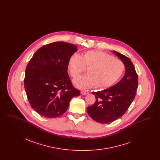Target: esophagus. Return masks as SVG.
Here are the masks:
<instances>
[{"mask_svg": "<svg viewBox=\"0 0 160 160\" xmlns=\"http://www.w3.org/2000/svg\"><path fill=\"white\" fill-rule=\"evenodd\" d=\"M88 93H89V92L86 91H81V94H82V95H87V94H88Z\"/></svg>", "mask_w": 160, "mask_h": 160, "instance_id": "esophagus-1", "label": "esophagus"}]
</instances>
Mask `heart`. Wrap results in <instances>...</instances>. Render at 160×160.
<instances>
[{"label":"heart","instance_id":"1","mask_svg":"<svg viewBox=\"0 0 160 160\" xmlns=\"http://www.w3.org/2000/svg\"><path fill=\"white\" fill-rule=\"evenodd\" d=\"M68 67L73 78L78 76L84 67H88L87 74L74 80V84L80 89L90 88L94 85L99 88L110 87L120 78L125 69L122 61L99 50L88 51L82 56L76 53L72 54Z\"/></svg>","mask_w":160,"mask_h":160}]
</instances>
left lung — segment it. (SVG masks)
I'll use <instances>...</instances> for the list:
<instances>
[{"label": "left lung", "instance_id": "1", "mask_svg": "<svg viewBox=\"0 0 160 160\" xmlns=\"http://www.w3.org/2000/svg\"><path fill=\"white\" fill-rule=\"evenodd\" d=\"M113 53L123 62L125 75L114 86L101 91L92 92L96 101L87 108L92 119L101 123H111L123 116L134 99L138 87V76L130 59L118 52Z\"/></svg>", "mask_w": 160, "mask_h": 160}]
</instances>
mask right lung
I'll return each instance as SVG.
<instances>
[{
  "mask_svg": "<svg viewBox=\"0 0 160 160\" xmlns=\"http://www.w3.org/2000/svg\"><path fill=\"white\" fill-rule=\"evenodd\" d=\"M77 47L55 42L39 48L25 71L24 88L31 107L47 118H57L68 109L72 98L80 95L67 72L70 56Z\"/></svg>",
  "mask_w": 160,
  "mask_h": 160,
  "instance_id": "obj_1",
  "label": "right lung"
}]
</instances>
